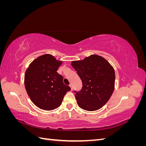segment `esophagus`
<instances>
[{"mask_svg":"<svg viewBox=\"0 0 146 146\" xmlns=\"http://www.w3.org/2000/svg\"><path fill=\"white\" fill-rule=\"evenodd\" d=\"M69 86L70 87V89H71V90L72 91V90H73V86H72V84H70V85H69Z\"/></svg>","mask_w":146,"mask_h":146,"instance_id":"34e87169","label":"esophagus"}]
</instances>
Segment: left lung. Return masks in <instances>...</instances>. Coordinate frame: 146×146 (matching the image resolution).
<instances>
[{"mask_svg":"<svg viewBox=\"0 0 146 146\" xmlns=\"http://www.w3.org/2000/svg\"><path fill=\"white\" fill-rule=\"evenodd\" d=\"M71 65L82 82V90L76 92L78 105L86 111H96L106 104L113 94L115 72L102 56L91 55Z\"/></svg>","mask_w":146,"mask_h":146,"instance_id":"obj_1","label":"left lung"}]
</instances>
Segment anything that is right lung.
<instances>
[{
  "label": "right lung",
  "mask_w": 146,
  "mask_h": 146,
  "mask_svg": "<svg viewBox=\"0 0 146 146\" xmlns=\"http://www.w3.org/2000/svg\"><path fill=\"white\" fill-rule=\"evenodd\" d=\"M62 61L45 54L33 60L26 70L24 84L32 102L40 109L50 111L59 107L66 92L70 90L56 70Z\"/></svg>",
  "instance_id": "right-lung-1"
}]
</instances>
